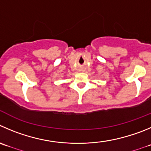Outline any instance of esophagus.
Instances as JSON below:
<instances>
[{
  "label": "esophagus",
  "mask_w": 151,
  "mask_h": 151,
  "mask_svg": "<svg viewBox=\"0 0 151 151\" xmlns=\"http://www.w3.org/2000/svg\"><path fill=\"white\" fill-rule=\"evenodd\" d=\"M81 69H82V68H81Z\"/></svg>",
  "instance_id": "obj_1"
}]
</instances>
